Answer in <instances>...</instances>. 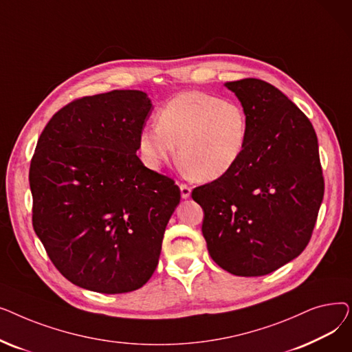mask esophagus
<instances>
[{
    "label": "esophagus",
    "instance_id": "34e87169",
    "mask_svg": "<svg viewBox=\"0 0 352 352\" xmlns=\"http://www.w3.org/2000/svg\"><path fill=\"white\" fill-rule=\"evenodd\" d=\"M179 190L182 198H188L191 195V187H188L187 184H179Z\"/></svg>",
    "mask_w": 352,
    "mask_h": 352
}]
</instances>
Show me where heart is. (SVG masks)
Segmentation results:
<instances>
[{"label": "heart", "instance_id": "obj_1", "mask_svg": "<svg viewBox=\"0 0 352 352\" xmlns=\"http://www.w3.org/2000/svg\"><path fill=\"white\" fill-rule=\"evenodd\" d=\"M248 117L234 100L206 92H184L157 116V126L144 128L138 148L153 170L174 157L199 181H214L230 173L248 142Z\"/></svg>", "mask_w": 352, "mask_h": 352}]
</instances>
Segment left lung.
Instances as JSON below:
<instances>
[{
    "label": "left lung",
    "mask_w": 352,
    "mask_h": 352,
    "mask_svg": "<svg viewBox=\"0 0 352 352\" xmlns=\"http://www.w3.org/2000/svg\"><path fill=\"white\" fill-rule=\"evenodd\" d=\"M248 117L243 157L226 175L192 190L204 210L202 235L212 260L239 276L267 275L308 245L324 197L314 126L274 85L226 82Z\"/></svg>",
    "instance_id": "left-lung-1"
}]
</instances>
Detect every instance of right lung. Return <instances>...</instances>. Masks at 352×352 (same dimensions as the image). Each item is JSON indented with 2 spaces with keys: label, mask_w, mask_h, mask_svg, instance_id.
Here are the masks:
<instances>
[{
  "label": "right lung",
  "mask_w": 352,
  "mask_h": 352,
  "mask_svg": "<svg viewBox=\"0 0 352 352\" xmlns=\"http://www.w3.org/2000/svg\"><path fill=\"white\" fill-rule=\"evenodd\" d=\"M151 100L114 89L63 107L30 165L32 227L68 281L102 294L151 278L179 204L174 179L144 166L138 138Z\"/></svg>",
  "instance_id": "add662e5"
}]
</instances>
